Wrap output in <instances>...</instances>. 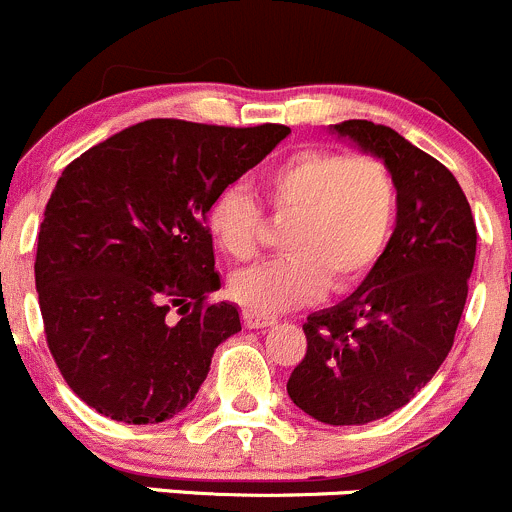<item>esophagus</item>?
I'll return each mask as SVG.
<instances>
[{"instance_id":"34e87169","label":"esophagus","mask_w":512,"mask_h":512,"mask_svg":"<svg viewBox=\"0 0 512 512\" xmlns=\"http://www.w3.org/2000/svg\"><path fill=\"white\" fill-rule=\"evenodd\" d=\"M241 321H244L246 328H263V326H271L273 316H266V313H258V311H251V308H246V311H241Z\"/></svg>"}]
</instances>
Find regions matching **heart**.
<instances>
[{
    "mask_svg": "<svg viewBox=\"0 0 512 512\" xmlns=\"http://www.w3.org/2000/svg\"><path fill=\"white\" fill-rule=\"evenodd\" d=\"M258 194L273 219H288L276 261L234 273L231 296L256 311L311 303L331 286L346 291L386 251L398 216V184L386 161L306 146L268 166ZM206 224L216 246L249 261L263 241V209L254 196L226 189L211 201Z\"/></svg>",
    "mask_w": 512,
    "mask_h": 512,
    "instance_id": "heart-1",
    "label": "heart"
}]
</instances>
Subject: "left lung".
<instances>
[{"label":"left lung","mask_w":512,"mask_h":512,"mask_svg":"<svg viewBox=\"0 0 512 512\" xmlns=\"http://www.w3.org/2000/svg\"><path fill=\"white\" fill-rule=\"evenodd\" d=\"M336 131L393 171L396 231L358 291L306 318V356L286 391L316 421L363 426L406 406L453 348L478 234L463 189L438 159L366 119Z\"/></svg>","instance_id":"8db88e82"}]
</instances>
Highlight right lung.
<instances>
[{
	"label": "right lung",
	"instance_id": "right-lung-1",
	"mask_svg": "<svg viewBox=\"0 0 512 512\" xmlns=\"http://www.w3.org/2000/svg\"><path fill=\"white\" fill-rule=\"evenodd\" d=\"M288 131L149 119L62 171L34 278L49 353L86 406L144 426L194 401L214 348L241 331L236 306L209 301L206 211Z\"/></svg>",
	"mask_w": 512,
	"mask_h": 512
}]
</instances>
